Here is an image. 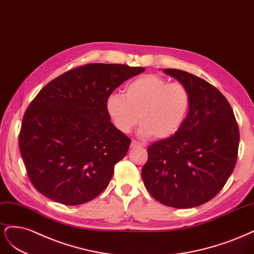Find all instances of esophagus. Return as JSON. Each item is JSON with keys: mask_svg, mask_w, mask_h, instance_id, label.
<instances>
[{"mask_svg": "<svg viewBox=\"0 0 254 254\" xmlns=\"http://www.w3.org/2000/svg\"><path fill=\"white\" fill-rule=\"evenodd\" d=\"M136 146H142V144L136 140H132V143H130V148H136Z\"/></svg>", "mask_w": 254, "mask_h": 254, "instance_id": "1", "label": "esophagus"}]
</instances>
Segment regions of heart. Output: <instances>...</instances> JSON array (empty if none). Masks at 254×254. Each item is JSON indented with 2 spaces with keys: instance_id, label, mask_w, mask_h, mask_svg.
Instances as JSON below:
<instances>
[{
  "instance_id": "obj_1",
  "label": "heart",
  "mask_w": 254,
  "mask_h": 254,
  "mask_svg": "<svg viewBox=\"0 0 254 254\" xmlns=\"http://www.w3.org/2000/svg\"><path fill=\"white\" fill-rule=\"evenodd\" d=\"M190 104V93L183 83H168L165 78L149 73L130 81L125 95L111 94L105 109L120 132L128 133L139 120L141 137L166 140L181 129Z\"/></svg>"
}]
</instances>
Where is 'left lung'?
Here are the masks:
<instances>
[{"instance_id":"obj_1","label":"left lung","mask_w":254,"mask_h":254,"mask_svg":"<svg viewBox=\"0 0 254 254\" xmlns=\"http://www.w3.org/2000/svg\"><path fill=\"white\" fill-rule=\"evenodd\" d=\"M162 71L188 88L190 110L176 135L149 146L141 176L155 199L189 209L224 188L236 165L240 130L231 105L216 87L184 70Z\"/></svg>"}]
</instances>
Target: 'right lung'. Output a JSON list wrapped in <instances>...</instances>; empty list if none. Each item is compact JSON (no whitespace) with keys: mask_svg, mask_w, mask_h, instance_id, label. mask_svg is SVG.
Here are the masks:
<instances>
[{"mask_svg":"<svg viewBox=\"0 0 254 254\" xmlns=\"http://www.w3.org/2000/svg\"><path fill=\"white\" fill-rule=\"evenodd\" d=\"M144 67L92 63L46 84L22 120L19 148L30 182L41 194L66 206L97 197L130 139L105 109L115 89Z\"/></svg>","mask_w":254,"mask_h":254,"instance_id":"obj_1","label":"right lung"}]
</instances>
